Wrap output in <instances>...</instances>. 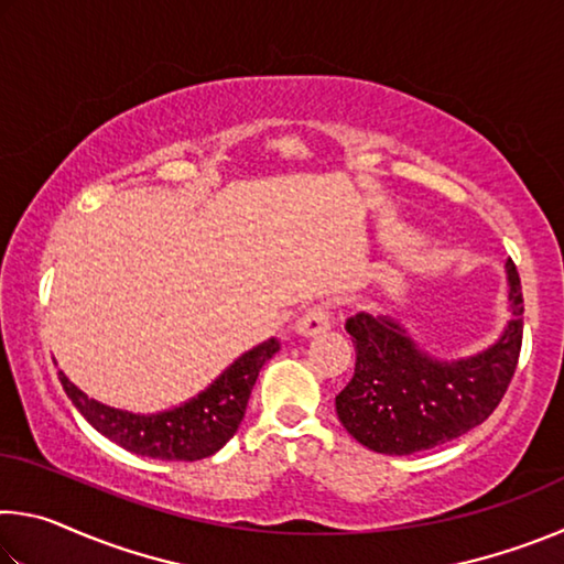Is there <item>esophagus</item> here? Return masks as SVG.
I'll use <instances>...</instances> for the list:
<instances>
[{
    "label": "esophagus",
    "mask_w": 564,
    "mask_h": 564,
    "mask_svg": "<svg viewBox=\"0 0 564 564\" xmlns=\"http://www.w3.org/2000/svg\"><path fill=\"white\" fill-rule=\"evenodd\" d=\"M333 323V313L328 305H313L303 313V316L295 321V330L301 333V336H318V333L328 330Z\"/></svg>",
    "instance_id": "obj_1"
}]
</instances>
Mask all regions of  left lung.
<instances>
[{
	"instance_id": "left-lung-1",
	"label": "left lung",
	"mask_w": 564,
	"mask_h": 564,
	"mask_svg": "<svg viewBox=\"0 0 564 564\" xmlns=\"http://www.w3.org/2000/svg\"><path fill=\"white\" fill-rule=\"evenodd\" d=\"M512 318L495 346L473 358L437 360L398 321L358 313L346 321L356 373L336 395L346 431L368 451L410 455L460 437L492 415L518 368L522 285L508 261Z\"/></svg>"
}]
</instances>
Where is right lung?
Listing matches in <instances>:
<instances>
[{
  "label": "right lung",
  "instance_id": "obj_1",
  "mask_svg": "<svg viewBox=\"0 0 564 564\" xmlns=\"http://www.w3.org/2000/svg\"><path fill=\"white\" fill-rule=\"evenodd\" d=\"M281 343L271 338L243 352L218 376L204 393L188 403L156 415H137L127 410L109 408L82 393L59 370L64 393L87 423L121 445L123 451L159 457V460H202L221 451L241 425L248 398L263 362L279 352Z\"/></svg>",
  "mask_w": 564,
  "mask_h": 564
}]
</instances>
